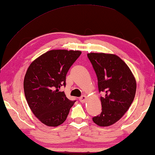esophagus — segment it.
I'll use <instances>...</instances> for the list:
<instances>
[{"label":"esophagus","mask_w":155,"mask_h":155,"mask_svg":"<svg viewBox=\"0 0 155 155\" xmlns=\"http://www.w3.org/2000/svg\"><path fill=\"white\" fill-rule=\"evenodd\" d=\"M87 99V97L85 96V95H83V96H82V97H80L79 100L81 101V102L84 103V102H85V101H86Z\"/></svg>","instance_id":"esophagus-1"}]
</instances>
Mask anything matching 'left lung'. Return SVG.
Returning <instances> with one entry per match:
<instances>
[{
    "label": "left lung",
    "instance_id": "1",
    "mask_svg": "<svg viewBox=\"0 0 155 155\" xmlns=\"http://www.w3.org/2000/svg\"><path fill=\"white\" fill-rule=\"evenodd\" d=\"M98 80L102 111L92 120L97 126H111L128 111L135 98L136 80L130 69L120 57L104 53L87 54Z\"/></svg>",
    "mask_w": 155,
    "mask_h": 155
}]
</instances>
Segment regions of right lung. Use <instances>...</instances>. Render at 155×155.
<instances>
[{"label": "right lung", "instance_id": "right-lung-1", "mask_svg": "<svg viewBox=\"0 0 155 155\" xmlns=\"http://www.w3.org/2000/svg\"><path fill=\"white\" fill-rule=\"evenodd\" d=\"M80 51L51 50L32 61L24 79V92L31 111L42 124L56 127L66 120L75 101H71L61 87L66 74L81 54Z\"/></svg>", "mask_w": 155, "mask_h": 155}]
</instances>
